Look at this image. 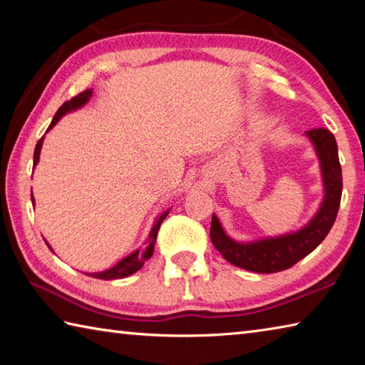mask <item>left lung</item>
<instances>
[{
  "mask_svg": "<svg viewBox=\"0 0 365 365\" xmlns=\"http://www.w3.org/2000/svg\"><path fill=\"white\" fill-rule=\"evenodd\" d=\"M320 158L325 185V197L319 212L299 232L279 238H267L256 243H237L222 230L219 219L212 214L211 242L228 262L257 274H274L289 269L324 242L335 224L341 201L343 177L338 159V146L333 133L327 128L307 132Z\"/></svg>",
  "mask_w": 365,
  "mask_h": 365,
  "instance_id": "8db88e82",
  "label": "left lung"
}]
</instances>
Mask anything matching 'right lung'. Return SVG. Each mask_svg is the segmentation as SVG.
Returning <instances> with one entry per match:
<instances>
[{
  "label": "right lung",
  "mask_w": 365,
  "mask_h": 365,
  "mask_svg": "<svg viewBox=\"0 0 365 365\" xmlns=\"http://www.w3.org/2000/svg\"><path fill=\"white\" fill-rule=\"evenodd\" d=\"M91 96V90H86V91H82V93H78L77 96H73L72 100L66 101L63 106H61L58 109V113L54 114L53 120H51V125L48 127V130L51 127H54V123H56L61 117H63L66 113H69V110L72 109H77L80 106H83V104L88 101V98ZM41 143H43V138H40L38 143H36L35 146V153H34V164L38 163V158H40V150H41ZM169 212H164L160 217L158 219L156 224H154L153 230H151V235L150 238H148V248L145 252H140V251H135L133 255L127 256L125 259H122V261L114 265L113 269L109 270H104V272H98V274H91V277H96V279H101V280H114V279H123V277L127 275H132L135 274V272L140 270L141 267H143V264L146 259H150L153 256V250H154V245H156V238H158V232H159V227L160 224H163V220L168 217Z\"/></svg>",
  "instance_id": "right-lung-1"
}]
</instances>
